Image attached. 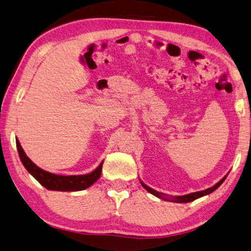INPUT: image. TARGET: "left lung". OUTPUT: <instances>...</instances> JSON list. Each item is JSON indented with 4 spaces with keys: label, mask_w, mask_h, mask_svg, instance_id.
Masks as SVG:
<instances>
[{
    "label": "left lung",
    "mask_w": 251,
    "mask_h": 251,
    "mask_svg": "<svg viewBox=\"0 0 251 251\" xmlns=\"http://www.w3.org/2000/svg\"><path fill=\"white\" fill-rule=\"evenodd\" d=\"M226 178H227V176H224V178L221 179L218 183H216L215 186L211 187V188H208V189H206V190L198 191V192H194V194H189V195H186V196L174 197V198H171V199L163 198V196H164L163 194H161V192H158V191L153 190V189H151L150 187H148L147 184H145V183H143V182H141V184H142V187L145 188L147 191H149L150 194H152L153 196L158 197V198H161V199H164V200H170V201H174V202H179V203H187V202H191V201H194V200H196V199L200 198V197H203V196H206V195L211 194V192L215 191L217 188H219V187H220V184L225 181V179H226Z\"/></svg>",
    "instance_id": "1"
}]
</instances>
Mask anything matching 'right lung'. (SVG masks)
<instances>
[{
	"instance_id": "obj_1",
	"label": "right lung",
	"mask_w": 251,
	"mask_h": 251,
	"mask_svg": "<svg viewBox=\"0 0 251 251\" xmlns=\"http://www.w3.org/2000/svg\"><path fill=\"white\" fill-rule=\"evenodd\" d=\"M16 148H18L20 159L25 167V169L42 184L44 188L49 190H57V191H79L84 190L93 184L97 180L100 178L102 172V164L101 162L96 170L89 175L83 176H59L51 174L43 169H41L36 164L33 163L30 159L26 157L25 152L22 149L21 145L18 139H16Z\"/></svg>"
}]
</instances>
